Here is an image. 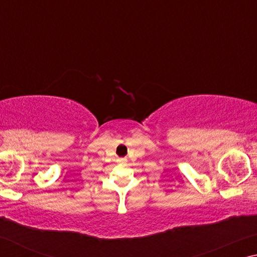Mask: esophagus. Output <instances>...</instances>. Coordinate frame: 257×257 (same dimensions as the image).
I'll return each instance as SVG.
<instances>
[{"instance_id": "obj_1", "label": "esophagus", "mask_w": 257, "mask_h": 257, "mask_svg": "<svg viewBox=\"0 0 257 257\" xmlns=\"http://www.w3.org/2000/svg\"><path fill=\"white\" fill-rule=\"evenodd\" d=\"M125 161H127L125 159H120L119 162H120V163H125Z\"/></svg>"}]
</instances>
